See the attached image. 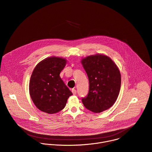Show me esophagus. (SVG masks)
<instances>
[{
  "label": "esophagus",
  "instance_id": "esophagus-1",
  "mask_svg": "<svg viewBox=\"0 0 152 152\" xmlns=\"http://www.w3.org/2000/svg\"><path fill=\"white\" fill-rule=\"evenodd\" d=\"M72 92L73 95H76V90L75 89H72Z\"/></svg>",
  "mask_w": 152,
  "mask_h": 152
}]
</instances>
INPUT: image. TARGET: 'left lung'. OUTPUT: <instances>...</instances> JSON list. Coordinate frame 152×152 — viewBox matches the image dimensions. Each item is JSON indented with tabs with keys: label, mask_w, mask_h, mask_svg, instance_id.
Listing matches in <instances>:
<instances>
[{
	"label": "left lung",
	"mask_w": 152,
	"mask_h": 152,
	"mask_svg": "<svg viewBox=\"0 0 152 152\" xmlns=\"http://www.w3.org/2000/svg\"><path fill=\"white\" fill-rule=\"evenodd\" d=\"M82 64L89 79V92L82 98L84 106L95 113L111 107L118 96L121 76L116 64L104 55L91 56L82 59Z\"/></svg>",
	"instance_id": "left-lung-1"
}]
</instances>
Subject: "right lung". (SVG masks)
I'll return each mask as SVG.
<instances>
[{"mask_svg":"<svg viewBox=\"0 0 152 152\" xmlns=\"http://www.w3.org/2000/svg\"><path fill=\"white\" fill-rule=\"evenodd\" d=\"M66 64V59L53 57L40 61L34 68L29 91L33 102L40 110L56 113L64 108L68 98L73 94L60 76Z\"/></svg>","mask_w":152,"mask_h":152,"instance_id":"right-lung-1","label":"right lung"}]
</instances>
